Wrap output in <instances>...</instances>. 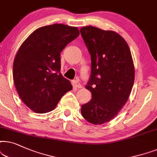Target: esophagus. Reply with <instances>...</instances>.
I'll return each instance as SVG.
<instances>
[{
  "mask_svg": "<svg viewBox=\"0 0 157 157\" xmlns=\"http://www.w3.org/2000/svg\"><path fill=\"white\" fill-rule=\"evenodd\" d=\"M73 83H74L75 87H77V88H82V85H81L80 83L77 80H74L73 81Z\"/></svg>",
  "mask_w": 157,
  "mask_h": 157,
  "instance_id": "esophagus-1",
  "label": "esophagus"
}]
</instances>
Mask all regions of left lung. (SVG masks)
<instances>
[{
    "label": "left lung",
    "mask_w": 157,
    "mask_h": 157,
    "mask_svg": "<svg viewBox=\"0 0 157 157\" xmlns=\"http://www.w3.org/2000/svg\"><path fill=\"white\" fill-rule=\"evenodd\" d=\"M80 33L91 56L85 87L92 93L81 113L90 124H103L118 113L130 95L135 77L132 56L125 39L113 31L89 26Z\"/></svg>",
    "instance_id": "left-lung-1"
}]
</instances>
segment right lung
Wrapping results in <instances>:
<instances>
[{
  "mask_svg": "<svg viewBox=\"0 0 157 157\" xmlns=\"http://www.w3.org/2000/svg\"><path fill=\"white\" fill-rule=\"evenodd\" d=\"M79 35L77 27L61 24L42 26L18 50L13 67L14 84L21 99L33 112L51 111L72 89L60 73V53Z\"/></svg>",
  "mask_w": 157,
  "mask_h": 157,
  "instance_id": "1",
  "label": "right lung"
}]
</instances>
